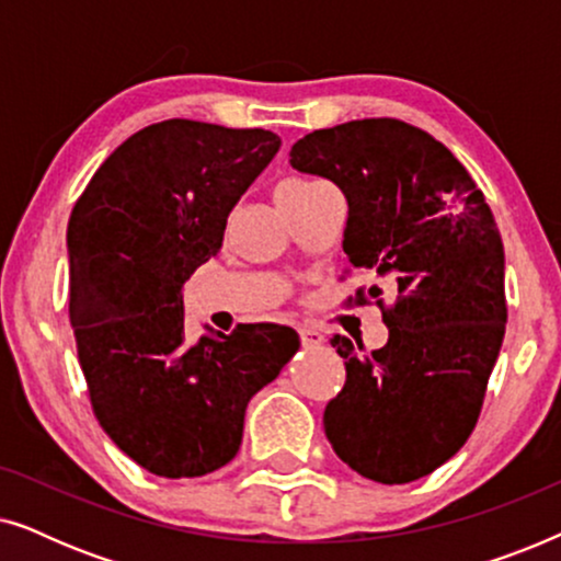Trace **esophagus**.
I'll return each mask as SVG.
<instances>
[{
	"label": "esophagus",
	"mask_w": 561,
	"mask_h": 561,
	"mask_svg": "<svg viewBox=\"0 0 561 561\" xmlns=\"http://www.w3.org/2000/svg\"><path fill=\"white\" fill-rule=\"evenodd\" d=\"M301 342L304 347H321L324 344V334L319 332V329H311V327H301Z\"/></svg>",
	"instance_id": "obj_1"
}]
</instances>
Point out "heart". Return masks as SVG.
Segmentation results:
<instances>
[{"label":"heart","mask_w":561,"mask_h":561,"mask_svg":"<svg viewBox=\"0 0 561 561\" xmlns=\"http://www.w3.org/2000/svg\"><path fill=\"white\" fill-rule=\"evenodd\" d=\"M319 181H304V179H290V181H286L283 183V186L278 188V191H296V188H311V186H317Z\"/></svg>","instance_id":"b5f03b06"}]
</instances>
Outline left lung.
I'll return each instance as SVG.
<instances>
[{
    "mask_svg": "<svg viewBox=\"0 0 561 561\" xmlns=\"http://www.w3.org/2000/svg\"><path fill=\"white\" fill-rule=\"evenodd\" d=\"M288 158L342 188V248L380 280L367 298L396 294L382 313L386 347L365 355L347 336L332 340L347 380L327 403V439L367 480L424 478L472 434L503 344L505 255L493 211L465 165L401 119L317 129Z\"/></svg>",
    "mask_w": 561,
    "mask_h": 561,
    "instance_id": "left-lung-1",
    "label": "left lung"
}]
</instances>
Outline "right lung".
<instances>
[{"label": "right lung", "instance_id": "add662e5", "mask_svg": "<svg viewBox=\"0 0 561 561\" xmlns=\"http://www.w3.org/2000/svg\"><path fill=\"white\" fill-rule=\"evenodd\" d=\"M280 150L271 129L165 119L127 137L68 219V317L110 439L160 478H202L242 444L250 398L298 350L288 327L183 334V283Z\"/></svg>", "mask_w": 561, "mask_h": 561}]
</instances>
